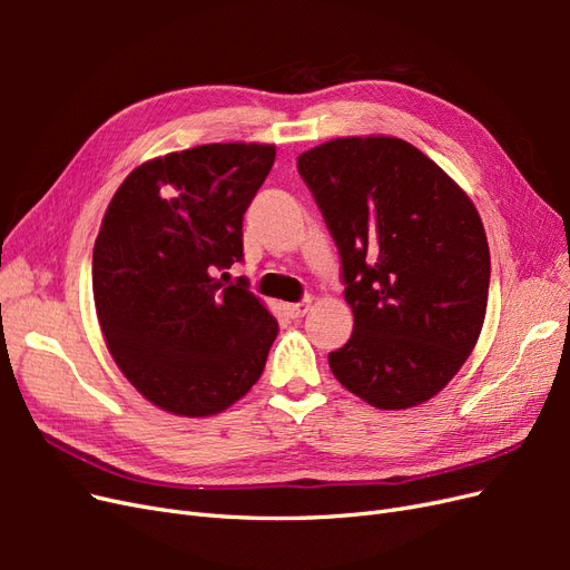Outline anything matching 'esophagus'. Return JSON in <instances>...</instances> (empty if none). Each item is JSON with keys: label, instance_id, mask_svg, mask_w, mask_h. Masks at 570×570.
Segmentation results:
<instances>
[{"label": "esophagus", "instance_id": "esophagus-1", "mask_svg": "<svg viewBox=\"0 0 570 570\" xmlns=\"http://www.w3.org/2000/svg\"><path fill=\"white\" fill-rule=\"evenodd\" d=\"M308 306H312V302H308V299H302V302H295V304H285V314L297 321L308 312Z\"/></svg>", "mask_w": 570, "mask_h": 570}]
</instances>
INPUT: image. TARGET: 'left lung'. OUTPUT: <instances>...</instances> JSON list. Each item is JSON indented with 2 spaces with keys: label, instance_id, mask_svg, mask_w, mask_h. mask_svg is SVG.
<instances>
[{
  "label": "left lung",
  "instance_id": "left-lung-1",
  "mask_svg": "<svg viewBox=\"0 0 570 570\" xmlns=\"http://www.w3.org/2000/svg\"><path fill=\"white\" fill-rule=\"evenodd\" d=\"M297 170L354 314L331 371L377 409L423 404L471 356L485 321L490 247L473 202L396 137H337L304 151Z\"/></svg>",
  "mask_w": 570,
  "mask_h": 570
}]
</instances>
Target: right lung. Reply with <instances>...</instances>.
<instances>
[{
	"mask_svg": "<svg viewBox=\"0 0 570 570\" xmlns=\"http://www.w3.org/2000/svg\"><path fill=\"white\" fill-rule=\"evenodd\" d=\"M273 161V145L245 142L166 154L132 170L101 220V333L132 387L176 416H212L245 396L278 335L247 278L223 285Z\"/></svg>",
	"mask_w": 570,
	"mask_h": 570,
	"instance_id": "obj_1",
	"label": "right lung"
}]
</instances>
